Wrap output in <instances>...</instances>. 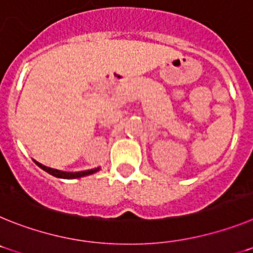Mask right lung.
Segmentation results:
<instances>
[{
	"label": "right lung",
	"instance_id": "1",
	"mask_svg": "<svg viewBox=\"0 0 253 253\" xmlns=\"http://www.w3.org/2000/svg\"><path fill=\"white\" fill-rule=\"evenodd\" d=\"M38 166L40 167L42 169L46 171L48 173H50L51 176H55V177H59V178H80V177H84V176H88V175H92L95 172H97L100 169V167L97 169H87V171H80V172H64V171H60V169H50V167H46L42 163L37 162Z\"/></svg>",
	"mask_w": 253,
	"mask_h": 253
}]
</instances>
